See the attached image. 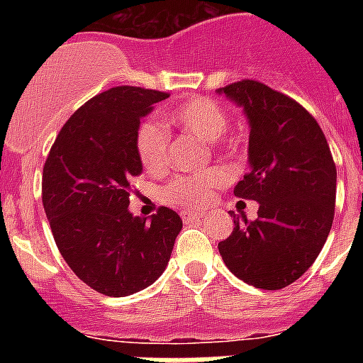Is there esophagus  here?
<instances>
[{
    "mask_svg": "<svg viewBox=\"0 0 363 363\" xmlns=\"http://www.w3.org/2000/svg\"><path fill=\"white\" fill-rule=\"evenodd\" d=\"M203 215L201 213H194V211H184L182 213V220L184 222H194V220H201Z\"/></svg>",
    "mask_w": 363,
    "mask_h": 363,
    "instance_id": "esophagus-1",
    "label": "esophagus"
}]
</instances>
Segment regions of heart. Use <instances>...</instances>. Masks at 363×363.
I'll return each mask as SVG.
<instances>
[{"mask_svg": "<svg viewBox=\"0 0 363 363\" xmlns=\"http://www.w3.org/2000/svg\"><path fill=\"white\" fill-rule=\"evenodd\" d=\"M167 121L205 143L218 141L228 130V115L215 99L194 98L179 105L167 115ZM135 148L141 164L148 171L164 169L169 162V133L156 121L143 122L137 128ZM224 182L220 171H205L199 175L177 177L165 188V199L186 207L203 205L211 190Z\"/></svg>", "mask_w": 363, "mask_h": 363, "instance_id": "1", "label": "heart"}]
</instances>
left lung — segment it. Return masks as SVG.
I'll use <instances>...</instances> for the list:
<instances>
[{"label": "left lung", "instance_id": "obj_1", "mask_svg": "<svg viewBox=\"0 0 363 363\" xmlns=\"http://www.w3.org/2000/svg\"><path fill=\"white\" fill-rule=\"evenodd\" d=\"M248 122V173L233 188L258 201V218L233 216L218 242L233 275L264 290L298 281L332 230L337 169L318 122L284 94L258 81L220 88Z\"/></svg>", "mask_w": 363, "mask_h": 363}]
</instances>
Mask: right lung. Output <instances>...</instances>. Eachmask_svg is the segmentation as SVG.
Masks as SVG:
<instances>
[{"label": "right lung", "mask_w": 363, "mask_h": 363, "mask_svg": "<svg viewBox=\"0 0 363 363\" xmlns=\"http://www.w3.org/2000/svg\"><path fill=\"white\" fill-rule=\"evenodd\" d=\"M169 94L116 86L75 111L43 167V207L65 264L96 292L124 298L167 267L181 216L162 207L133 216L131 179L143 173L137 128Z\"/></svg>", "instance_id": "right-lung-1"}]
</instances>
